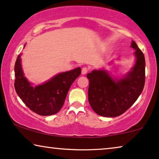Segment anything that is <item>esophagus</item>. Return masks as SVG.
Wrapping results in <instances>:
<instances>
[{"mask_svg": "<svg viewBox=\"0 0 159 159\" xmlns=\"http://www.w3.org/2000/svg\"><path fill=\"white\" fill-rule=\"evenodd\" d=\"M88 71V69L87 67H83L82 69V75H85Z\"/></svg>", "mask_w": 159, "mask_h": 159, "instance_id": "obj_1", "label": "esophagus"}]
</instances>
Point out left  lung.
Segmentation results:
<instances>
[{
	"instance_id": "obj_1",
	"label": "left lung",
	"mask_w": 159,
	"mask_h": 159,
	"mask_svg": "<svg viewBox=\"0 0 159 159\" xmlns=\"http://www.w3.org/2000/svg\"><path fill=\"white\" fill-rule=\"evenodd\" d=\"M135 63L121 77H113L105 69L88 73V101L93 110L100 116L116 117L133 105L142 93L145 80V61L143 52L134 41Z\"/></svg>"
}]
</instances>
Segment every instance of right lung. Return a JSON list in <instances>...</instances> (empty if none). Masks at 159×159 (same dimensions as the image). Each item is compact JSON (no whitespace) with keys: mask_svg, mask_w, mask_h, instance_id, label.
Segmentation results:
<instances>
[{"mask_svg":"<svg viewBox=\"0 0 159 159\" xmlns=\"http://www.w3.org/2000/svg\"><path fill=\"white\" fill-rule=\"evenodd\" d=\"M14 71V88L21 101L36 114L50 116L56 114L62 108L71 84L81 74V69L78 67L59 73L48 81L34 87L25 77L19 54L15 63Z\"/></svg>","mask_w":159,"mask_h":159,"instance_id":"add662e5","label":"right lung"}]
</instances>
